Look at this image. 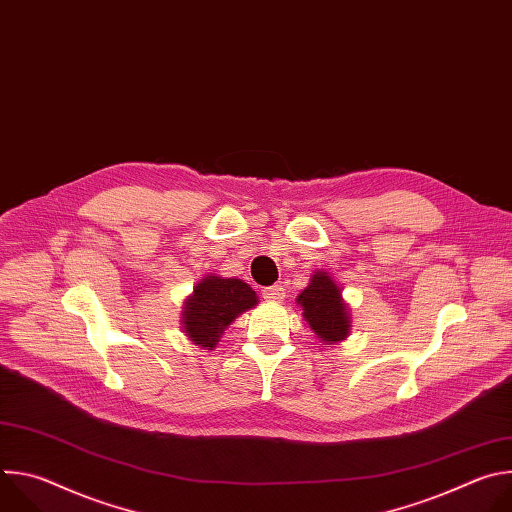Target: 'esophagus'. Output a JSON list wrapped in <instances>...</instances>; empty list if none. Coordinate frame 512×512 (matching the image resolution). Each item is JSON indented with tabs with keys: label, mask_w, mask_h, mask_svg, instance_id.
I'll use <instances>...</instances> for the list:
<instances>
[{
	"label": "esophagus",
	"mask_w": 512,
	"mask_h": 512,
	"mask_svg": "<svg viewBox=\"0 0 512 512\" xmlns=\"http://www.w3.org/2000/svg\"><path fill=\"white\" fill-rule=\"evenodd\" d=\"M263 298H265L267 302L281 304V302H283V298H285V289H283V285H271V287H267V289L263 291Z\"/></svg>",
	"instance_id": "34e87169"
}]
</instances>
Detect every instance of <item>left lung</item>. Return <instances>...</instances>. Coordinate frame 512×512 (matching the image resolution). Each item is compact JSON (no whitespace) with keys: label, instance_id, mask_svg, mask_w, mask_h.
<instances>
[{"label":"left lung","instance_id":"1","mask_svg":"<svg viewBox=\"0 0 512 512\" xmlns=\"http://www.w3.org/2000/svg\"><path fill=\"white\" fill-rule=\"evenodd\" d=\"M310 330L324 344H338L350 334V308L338 281L328 271L316 269L308 287L296 298Z\"/></svg>","mask_w":512,"mask_h":512}]
</instances>
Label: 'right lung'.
<instances>
[{
    "label": "right lung",
    "mask_w": 512,
    "mask_h": 512,
    "mask_svg": "<svg viewBox=\"0 0 512 512\" xmlns=\"http://www.w3.org/2000/svg\"><path fill=\"white\" fill-rule=\"evenodd\" d=\"M257 304V294L243 279L210 273L194 285V291L184 300L182 332L192 344L212 350L235 318Z\"/></svg>",
    "instance_id": "right-lung-1"
}]
</instances>
